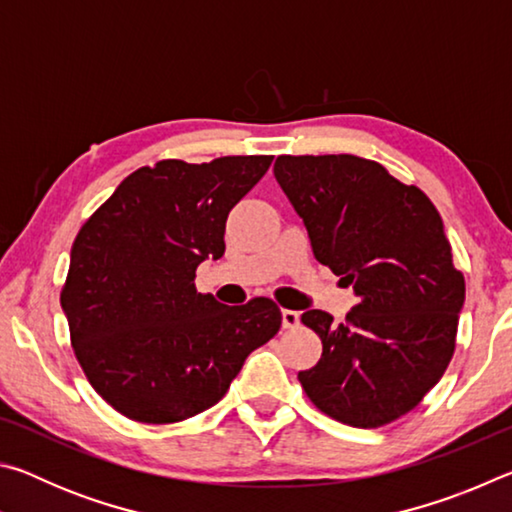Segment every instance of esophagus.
<instances>
[{
	"mask_svg": "<svg viewBox=\"0 0 512 512\" xmlns=\"http://www.w3.org/2000/svg\"><path fill=\"white\" fill-rule=\"evenodd\" d=\"M300 325V314L293 309H282V327L284 329H296Z\"/></svg>",
	"mask_w": 512,
	"mask_h": 512,
	"instance_id": "esophagus-1",
	"label": "esophagus"
}]
</instances>
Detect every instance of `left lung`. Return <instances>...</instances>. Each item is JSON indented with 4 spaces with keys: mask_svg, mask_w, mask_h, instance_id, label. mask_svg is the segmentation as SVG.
Instances as JSON below:
<instances>
[{
    "mask_svg": "<svg viewBox=\"0 0 512 512\" xmlns=\"http://www.w3.org/2000/svg\"><path fill=\"white\" fill-rule=\"evenodd\" d=\"M273 173L320 264L357 296L345 323L309 309L323 341L298 372L311 402L350 427L402 418L443 377L465 302L443 219L427 194L357 155H280Z\"/></svg>",
    "mask_w": 512,
    "mask_h": 512,
    "instance_id": "left-lung-1",
    "label": "left lung"
}]
</instances>
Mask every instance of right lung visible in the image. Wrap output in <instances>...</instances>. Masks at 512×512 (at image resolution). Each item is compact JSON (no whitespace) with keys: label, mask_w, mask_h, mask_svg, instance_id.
I'll return each mask as SVG.
<instances>
[{"label":"right lung","mask_w":512,"mask_h":512,"mask_svg":"<svg viewBox=\"0 0 512 512\" xmlns=\"http://www.w3.org/2000/svg\"><path fill=\"white\" fill-rule=\"evenodd\" d=\"M273 155L162 160L133 171L74 239L60 305L85 377L112 409L169 424L210 409L282 325L268 298L221 305L198 293L225 253V221Z\"/></svg>","instance_id":"add662e5"}]
</instances>
